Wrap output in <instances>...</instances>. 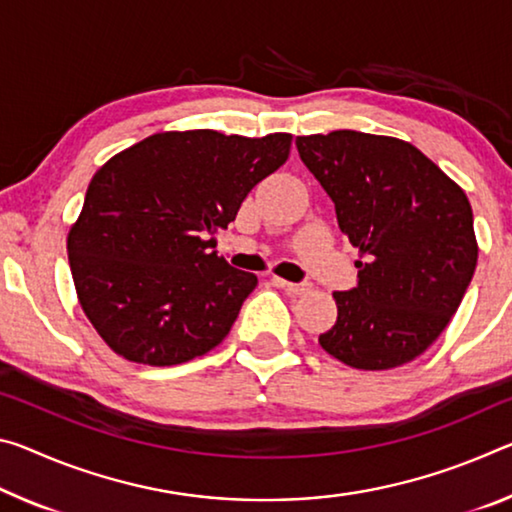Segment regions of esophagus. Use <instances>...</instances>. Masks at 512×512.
<instances>
[{
	"label": "esophagus",
	"instance_id": "1",
	"mask_svg": "<svg viewBox=\"0 0 512 512\" xmlns=\"http://www.w3.org/2000/svg\"><path fill=\"white\" fill-rule=\"evenodd\" d=\"M273 282H275V287L285 289V291H289V294H294V296L307 294V291H310V285H307V282H287V280H280V278H273Z\"/></svg>",
	"mask_w": 512,
	"mask_h": 512
}]
</instances>
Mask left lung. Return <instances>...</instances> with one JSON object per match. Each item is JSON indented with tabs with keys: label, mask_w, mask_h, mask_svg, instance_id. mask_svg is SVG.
Segmentation results:
<instances>
[{
	"label": "left lung",
	"mask_w": 512,
	"mask_h": 512,
	"mask_svg": "<svg viewBox=\"0 0 512 512\" xmlns=\"http://www.w3.org/2000/svg\"><path fill=\"white\" fill-rule=\"evenodd\" d=\"M296 148L360 250L358 287L332 294L337 321L319 344L353 369L412 362L449 326L472 282L478 243L465 191L394 136L337 129L298 136Z\"/></svg>",
	"instance_id": "1"
}]
</instances>
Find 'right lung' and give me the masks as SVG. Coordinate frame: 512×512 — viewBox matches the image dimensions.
<instances>
[{
  "mask_svg": "<svg viewBox=\"0 0 512 512\" xmlns=\"http://www.w3.org/2000/svg\"><path fill=\"white\" fill-rule=\"evenodd\" d=\"M289 148L280 132H161L97 170L68 259L81 310L113 353L173 367L223 342L257 275L218 257L214 234Z\"/></svg>",
  "mask_w": 512,
  "mask_h": 512,
  "instance_id": "add662e5",
  "label": "right lung"
}]
</instances>
